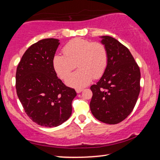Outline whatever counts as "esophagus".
<instances>
[{
    "label": "esophagus",
    "instance_id": "esophagus-1",
    "mask_svg": "<svg viewBox=\"0 0 160 160\" xmlns=\"http://www.w3.org/2000/svg\"><path fill=\"white\" fill-rule=\"evenodd\" d=\"M83 90H82V89H76V90H75V91H76V92L77 93H80L81 92H82Z\"/></svg>",
    "mask_w": 160,
    "mask_h": 160
}]
</instances>
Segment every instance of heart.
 <instances>
[{
    "mask_svg": "<svg viewBox=\"0 0 160 160\" xmlns=\"http://www.w3.org/2000/svg\"><path fill=\"white\" fill-rule=\"evenodd\" d=\"M63 52L64 55L56 54L53 56V66L58 76L65 80L78 66L79 69L66 80L68 85L72 88L87 86L92 78H101L107 69L108 51L101 42L75 38L64 46Z\"/></svg>",
    "mask_w": 160,
    "mask_h": 160,
    "instance_id": "heart-1",
    "label": "heart"
}]
</instances>
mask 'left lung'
Wrapping results in <instances>:
<instances>
[{"instance_id":"8db88e82","label":"left lung","mask_w":160,"mask_h":160,"mask_svg":"<svg viewBox=\"0 0 160 160\" xmlns=\"http://www.w3.org/2000/svg\"><path fill=\"white\" fill-rule=\"evenodd\" d=\"M102 38L108 51V64L101 79L90 87V106L99 121L116 124L134 109L140 90V71L128 48L112 37Z\"/></svg>"}]
</instances>
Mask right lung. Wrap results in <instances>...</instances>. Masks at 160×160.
<instances>
[{"label": "right lung", "mask_w": 160, "mask_h": 160, "mask_svg": "<svg viewBox=\"0 0 160 160\" xmlns=\"http://www.w3.org/2000/svg\"><path fill=\"white\" fill-rule=\"evenodd\" d=\"M58 39H44L28 48L16 71V91L25 113L34 123L56 127L71 115L74 89L58 78L53 58Z\"/></svg>", "instance_id": "obj_1"}]
</instances>
